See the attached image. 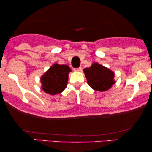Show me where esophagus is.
I'll list each match as a JSON object with an SVG mask.
<instances>
[{"label":"esophagus","instance_id":"1","mask_svg":"<svg viewBox=\"0 0 152 152\" xmlns=\"http://www.w3.org/2000/svg\"><path fill=\"white\" fill-rule=\"evenodd\" d=\"M82 70V69L81 67H79V68H78V69H74V71H81Z\"/></svg>","mask_w":152,"mask_h":152}]
</instances>
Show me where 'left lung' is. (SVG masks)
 <instances>
[{
	"label": "left lung",
	"instance_id": "left-lung-1",
	"mask_svg": "<svg viewBox=\"0 0 152 152\" xmlns=\"http://www.w3.org/2000/svg\"><path fill=\"white\" fill-rule=\"evenodd\" d=\"M88 86L98 91H106L115 83L114 73L99 63H93L89 68L83 69Z\"/></svg>",
	"mask_w": 152,
	"mask_h": 152
}]
</instances>
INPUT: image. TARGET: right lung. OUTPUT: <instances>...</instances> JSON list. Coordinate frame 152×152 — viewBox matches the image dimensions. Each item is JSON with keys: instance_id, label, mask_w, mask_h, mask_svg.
I'll return each mask as SVG.
<instances>
[{"instance_id": "obj_1", "label": "right lung", "mask_w": 152, "mask_h": 152, "mask_svg": "<svg viewBox=\"0 0 152 152\" xmlns=\"http://www.w3.org/2000/svg\"><path fill=\"white\" fill-rule=\"evenodd\" d=\"M71 71L69 66L54 64L40 78L42 90L50 95L61 93L67 86L69 74Z\"/></svg>"}]
</instances>
